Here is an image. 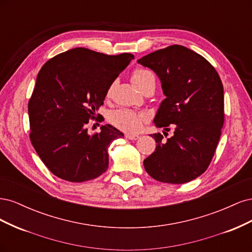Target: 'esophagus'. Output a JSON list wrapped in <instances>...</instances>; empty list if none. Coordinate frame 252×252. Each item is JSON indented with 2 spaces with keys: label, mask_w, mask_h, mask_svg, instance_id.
Segmentation results:
<instances>
[{
  "label": "esophagus",
  "mask_w": 252,
  "mask_h": 252,
  "mask_svg": "<svg viewBox=\"0 0 252 252\" xmlns=\"http://www.w3.org/2000/svg\"><path fill=\"white\" fill-rule=\"evenodd\" d=\"M125 138L126 139H128V140H131V141H135V140H138V139H140V136L138 135V134H126L125 135Z\"/></svg>",
  "instance_id": "esophagus-1"
}]
</instances>
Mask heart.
<instances>
[{
	"label": "heart",
	"instance_id": "b5f03b06",
	"mask_svg": "<svg viewBox=\"0 0 252 252\" xmlns=\"http://www.w3.org/2000/svg\"><path fill=\"white\" fill-rule=\"evenodd\" d=\"M131 79L134 85L141 90L148 85L156 86V75L150 70L145 69V68H136V69H134ZM147 120L148 117L145 113L125 108L113 111L109 117V121L113 126L128 133H135L140 131Z\"/></svg>",
	"mask_w": 252,
	"mask_h": 252
}]
</instances>
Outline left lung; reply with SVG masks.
<instances>
[{
  "instance_id": "8db88e82",
  "label": "left lung",
  "mask_w": 252,
  "mask_h": 252,
  "mask_svg": "<svg viewBox=\"0 0 252 252\" xmlns=\"http://www.w3.org/2000/svg\"><path fill=\"white\" fill-rule=\"evenodd\" d=\"M138 63L158 74L166 95L155 118L156 126L166 131L173 129L167 141L159 132L150 134L157 147L144 159L145 169L163 183L192 181L208 168L224 125L220 75L204 57L181 45L151 52Z\"/></svg>"
}]
</instances>
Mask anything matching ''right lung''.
<instances>
[{
	"instance_id": "add662e5",
	"label": "right lung",
	"mask_w": 252,
	"mask_h": 252,
	"mask_svg": "<svg viewBox=\"0 0 252 252\" xmlns=\"http://www.w3.org/2000/svg\"><path fill=\"white\" fill-rule=\"evenodd\" d=\"M134 59L74 48L43 65L28 102L33 148L58 178L74 183L94 180L108 168V146L124 136L111 125L89 134V120H100L111 84Z\"/></svg>"
}]
</instances>
